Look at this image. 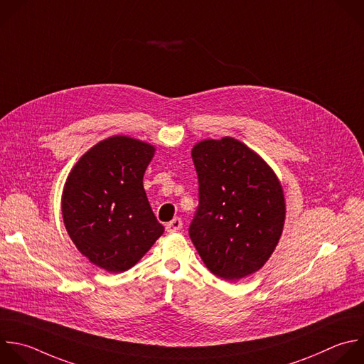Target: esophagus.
I'll use <instances>...</instances> for the list:
<instances>
[{
	"label": "esophagus",
	"instance_id": "1",
	"mask_svg": "<svg viewBox=\"0 0 364 364\" xmlns=\"http://www.w3.org/2000/svg\"><path fill=\"white\" fill-rule=\"evenodd\" d=\"M183 228V221H181V218H178V217H176V218H173L170 223H167V225H166V230L168 231V232H176V231H180Z\"/></svg>",
	"mask_w": 364,
	"mask_h": 364
}]
</instances>
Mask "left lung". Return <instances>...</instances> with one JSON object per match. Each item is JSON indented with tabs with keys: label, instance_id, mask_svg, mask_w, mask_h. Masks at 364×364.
<instances>
[{
	"label": "left lung",
	"instance_id": "8db88e82",
	"mask_svg": "<svg viewBox=\"0 0 364 364\" xmlns=\"http://www.w3.org/2000/svg\"><path fill=\"white\" fill-rule=\"evenodd\" d=\"M198 205L188 234L205 267L227 282L260 270L284 225V196L273 170L231 137L191 151Z\"/></svg>",
	"mask_w": 364,
	"mask_h": 364
}]
</instances>
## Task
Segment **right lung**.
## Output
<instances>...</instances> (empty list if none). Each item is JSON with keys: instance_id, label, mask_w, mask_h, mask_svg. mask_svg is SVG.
<instances>
[{"instance_id": "right-lung-1", "label": "right lung", "mask_w": 364, "mask_h": 364, "mask_svg": "<svg viewBox=\"0 0 364 364\" xmlns=\"http://www.w3.org/2000/svg\"><path fill=\"white\" fill-rule=\"evenodd\" d=\"M154 147L115 136L87 151L63 191V218L78 252L108 273L132 269L164 227L147 200L143 177Z\"/></svg>"}]
</instances>
